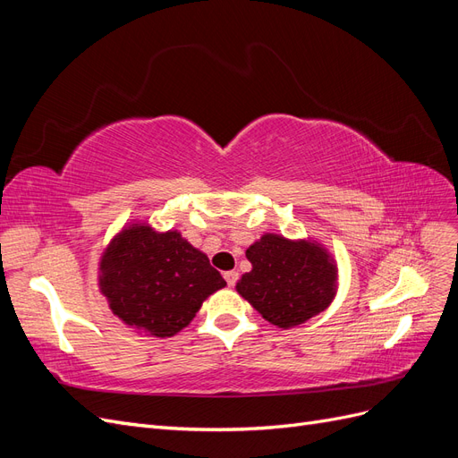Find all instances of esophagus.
Here are the masks:
<instances>
[{
  "mask_svg": "<svg viewBox=\"0 0 458 458\" xmlns=\"http://www.w3.org/2000/svg\"><path fill=\"white\" fill-rule=\"evenodd\" d=\"M224 276H225V281H227V286H234V284H237V281H239V273L237 271H227V273H224Z\"/></svg>",
  "mask_w": 458,
  "mask_h": 458,
  "instance_id": "1",
  "label": "esophagus"
}]
</instances>
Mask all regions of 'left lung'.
Here are the masks:
<instances>
[{"label":"left lung","mask_w":458,"mask_h":458,"mask_svg":"<svg viewBox=\"0 0 458 458\" xmlns=\"http://www.w3.org/2000/svg\"><path fill=\"white\" fill-rule=\"evenodd\" d=\"M246 258L252 271L242 275L237 290L271 325L290 328L306 323L336 294V266L318 244L263 234Z\"/></svg>","instance_id":"8db88e82"}]
</instances>
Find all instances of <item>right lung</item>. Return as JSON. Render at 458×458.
<instances>
[{
    "label": "right lung",
    "instance_id": "right-lung-1",
    "mask_svg": "<svg viewBox=\"0 0 458 458\" xmlns=\"http://www.w3.org/2000/svg\"><path fill=\"white\" fill-rule=\"evenodd\" d=\"M227 283L177 231L123 229L101 259L99 286L123 323L165 338L187 327L202 301Z\"/></svg>",
    "mask_w": 458,
    "mask_h": 458
}]
</instances>
